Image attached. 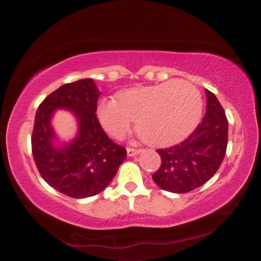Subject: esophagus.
Wrapping results in <instances>:
<instances>
[{"label": "esophagus", "instance_id": "34e87169", "mask_svg": "<svg viewBox=\"0 0 261 261\" xmlns=\"http://www.w3.org/2000/svg\"><path fill=\"white\" fill-rule=\"evenodd\" d=\"M139 152H140V150H138V148H132V147H127L126 148V153H127V155H129V156L137 155Z\"/></svg>", "mask_w": 261, "mask_h": 261}]
</instances>
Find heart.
<instances>
[{
  "label": "heart",
  "instance_id": "obj_1",
  "mask_svg": "<svg viewBox=\"0 0 261 261\" xmlns=\"http://www.w3.org/2000/svg\"><path fill=\"white\" fill-rule=\"evenodd\" d=\"M202 100L198 90L184 80L137 87L103 98L97 106V118L109 135L121 137L131 129L150 145H168L184 139L200 121Z\"/></svg>",
  "mask_w": 261,
  "mask_h": 261
}]
</instances>
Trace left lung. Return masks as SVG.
<instances>
[{
	"label": "left lung",
	"mask_w": 261,
	"mask_h": 261,
	"mask_svg": "<svg viewBox=\"0 0 261 261\" xmlns=\"http://www.w3.org/2000/svg\"><path fill=\"white\" fill-rule=\"evenodd\" d=\"M205 115L187 139L177 145L156 150L161 165L152 179L161 189L188 193L213 177L224 159L227 119L215 94L205 89Z\"/></svg>",
	"instance_id": "1"
}]
</instances>
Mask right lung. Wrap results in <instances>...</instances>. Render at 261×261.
<instances>
[{"instance_id": "1", "label": "right lung", "mask_w": 261, "mask_h": 261, "mask_svg": "<svg viewBox=\"0 0 261 261\" xmlns=\"http://www.w3.org/2000/svg\"><path fill=\"white\" fill-rule=\"evenodd\" d=\"M100 94L93 79L77 80L49 94L36 113L31 137L36 166L51 187L74 198L101 193L126 158L125 148L107 136L95 114ZM58 109L72 111L79 126L77 137L60 146L50 125Z\"/></svg>"}]
</instances>
